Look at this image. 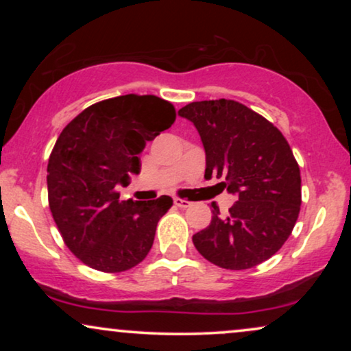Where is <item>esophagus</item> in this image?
Returning a JSON list of instances; mask_svg holds the SVG:
<instances>
[{"label":"esophagus","mask_w":351,"mask_h":351,"mask_svg":"<svg viewBox=\"0 0 351 351\" xmlns=\"http://www.w3.org/2000/svg\"><path fill=\"white\" fill-rule=\"evenodd\" d=\"M174 204L177 206V208H182V209H185V208H189V206H190L191 203H190V201H186V199L176 198V199H174Z\"/></svg>","instance_id":"1"}]
</instances>
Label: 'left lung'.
<instances>
[{"instance_id": "obj_1", "label": "left lung", "mask_w": 351, "mask_h": 351, "mask_svg": "<svg viewBox=\"0 0 351 351\" xmlns=\"http://www.w3.org/2000/svg\"><path fill=\"white\" fill-rule=\"evenodd\" d=\"M198 131L206 153V179L238 201L193 234L198 252L214 265L246 270L280 251L299 217L300 169L285 136L265 118L234 100H203L179 110Z\"/></svg>"}]
</instances>
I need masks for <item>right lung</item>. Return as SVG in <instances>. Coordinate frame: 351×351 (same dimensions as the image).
I'll return each instance as SVG.
<instances>
[{
	"label": "right lung",
	"instance_id": "right-lung-1",
	"mask_svg": "<svg viewBox=\"0 0 351 351\" xmlns=\"http://www.w3.org/2000/svg\"><path fill=\"white\" fill-rule=\"evenodd\" d=\"M176 110L155 95H119L66 124L47 162V198L71 252L105 273L129 270L150 252L171 196L121 201L117 186L141 172L147 141L171 128Z\"/></svg>",
	"mask_w": 351,
	"mask_h": 351
}]
</instances>
